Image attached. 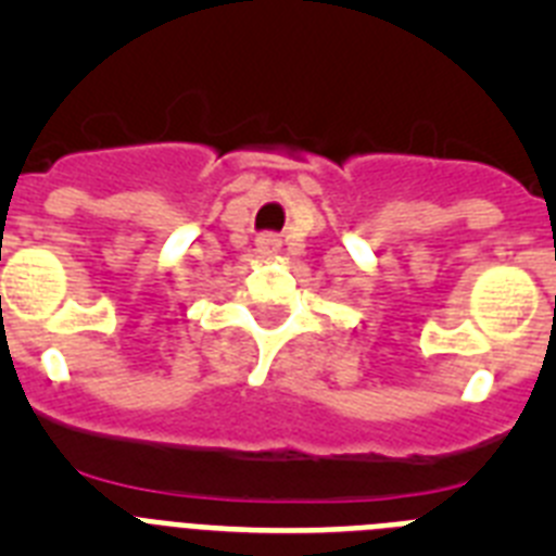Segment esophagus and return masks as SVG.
Listing matches in <instances>:
<instances>
[{
	"label": "esophagus",
	"mask_w": 556,
	"mask_h": 556,
	"mask_svg": "<svg viewBox=\"0 0 556 556\" xmlns=\"http://www.w3.org/2000/svg\"><path fill=\"white\" fill-rule=\"evenodd\" d=\"M255 250H258V253H278V250H281V239H278V236L275 233H262L258 236V239H255Z\"/></svg>",
	"instance_id": "obj_1"
}]
</instances>
